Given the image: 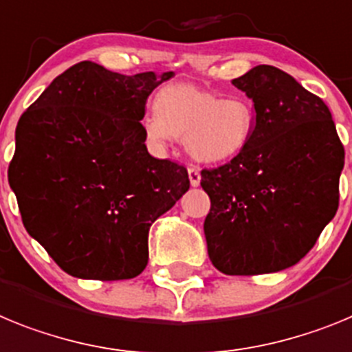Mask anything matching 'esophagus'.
Returning <instances> with one entry per match:
<instances>
[{"label": "esophagus", "mask_w": 352, "mask_h": 352, "mask_svg": "<svg viewBox=\"0 0 352 352\" xmlns=\"http://www.w3.org/2000/svg\"><path fill=\"white\" fill-rule=\"evenodd\" d=\"M188 175H189V182H191V186L193 188H197V186H200V172H198V168L195 166H189L188 168Z\"/></svg>", "instance_id": "obj_1"}]
</instances>
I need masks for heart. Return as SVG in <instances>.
Segmentation results:
<instances>
[{"instance_id": "obj_1", "label": "heart", "mask_w": 352, "mask_h": 352, "mask_svg": "<svg viewBox=\"0 0 352 352\" xmlns=\"http://www.w3.org/2000/svg\"><path fill=\"white\" fill-rule=\"evenodd\" d=\"M154 109L143 118V133L152 143L184 138L188 154L200 163L221 164L239 157L252 140L255 109L243 96L221 97L193 83L159 88Z\"/></svg>"}]
</instances>
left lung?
<instances>
[{"mask_svg":"<svg viewBox=\"0 0 352 352\" xmlns=\"http://www.w3.org/2000/svg\"><path fill=\"white\" fill-rule=\"evenodd\" d=\"M232 85L253 100L255 127L239 157L201 170L207 252L225 274L276 273L337 214L344 145L324 100L283 70L256 65Z\"/></svg>","mask_w":352,"mask_h":352,"instance_id":"8db88e82","label":"left lung"}]
</instances>
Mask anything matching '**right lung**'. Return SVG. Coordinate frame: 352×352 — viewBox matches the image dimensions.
I'll return each mask as SVG.
<instances>
[{
	"mask_svg": "<svg viewBox=\"0 0 352 352\" xmlns=\"http://www.w3.org/2000/svg\"><path fill=\"white\" fill-rule=\"evenodd\" d=\"M172 76L79 62L19 118L8 182L24 228L65 273L138 276L152 223L189 189L182 164L148 154L142 125L148 96Z\"/></svg>",
	"mask_w": 352,
	"mask_h": 352,
	"instance_id": "add662e5",
	"label": "right lung"
}]
</instances>
